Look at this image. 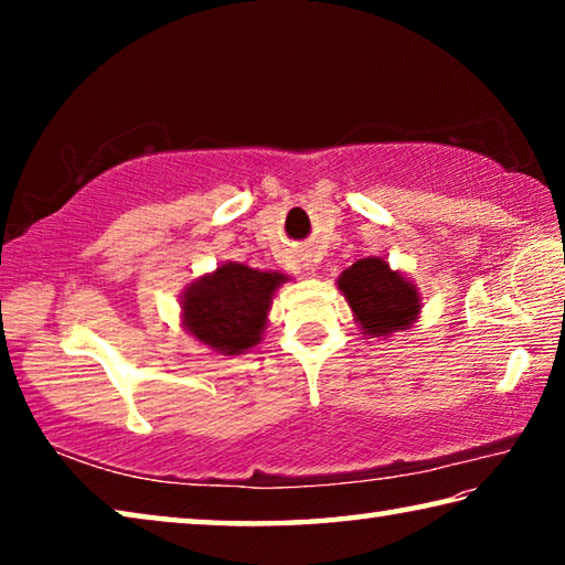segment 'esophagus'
Segmentation results:
<instances>
[{
	"label": "esophagus",
	"mask_w": 565,
	"mask_h": 565,
	"mask_svg": "<svg viewBox=\"0 0 565 565\" xmlns=\"http://www.w3.org/2000/svg\"><path fill=\"white\" fill-rule=\"evenodd\" d=\"M303 266H306V269H309V264H303Z\"/></svg>",
	"instance_id": "1"
}]
</instances>
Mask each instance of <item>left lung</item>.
I'll return each mask as SVG.
<instances>
[{"instance_id": "obj_1", "label": "left lung", "mask_w": 565, "mask_h": 565, "mask_svg": "<svg viewBox=\"0 0 565 565\" xmlns=\"http://www.w3.org/2000/svg\"><path fill=\"white\" fill-rule=\"evenodd\" d=\"M339 291L349 301L363 337H391L414 327L420 313V294L398 269L381 256L353 262L339 276Z\"/></svg>"}]
</instances>
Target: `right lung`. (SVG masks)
<instances>
[{"label": "right lung", "instance_id": "obj_1", "mask_svg": "<svg viewBox=\"0 0 565 565\" xmlns=\"http://www.w3.org/2000/svg\"><path fill=\"white\" fill-rule=\"evenodd\" d=\"M289 276L226 262L181 294V327L222 356L246 353L262 341L274 294Z\"/></svg>", "mask_w": 565, "mask_h": 565}]
</instances>
